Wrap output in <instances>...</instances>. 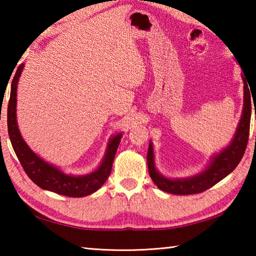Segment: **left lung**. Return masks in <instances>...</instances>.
<instances>
[{
    "instance_id": "left-lung-1",
    "label": "left lung",
    "mask_w": 256,
    "mask_h": 256,
    "mask_svg": "<svg viewBox=\"0 0 256 256\" xmlns=\"http://www.w3.org/2000/svg\"><path fill=\"white\" fill-rule=\"evenodd\" d=\"M245 76V74H244ZM242 76L244 82V105H242V116L236 128L235 136L226 148H224L219 152L212 156L209 164H206L204 170L190 177L183 178H170L159 172L154 162V151L152 142H149L148 154H146V162H148L149 174L154 183L158 186L164 192L177 194V196H188V194H198L203 190L212 188L218 182L224 180L230 172L235 170L237 164L244 156L246 146L248 141L250 133V96L252 92H250V84L246 82V79Z\"/></svg>"
}]
</instances>
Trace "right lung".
I'll list each match as a JSON object with an SVG mask.
<instances>
[{
    "label": "right lung",
    "instance_id": "add662e5",
    "mask_svg": "<svg viewBox=\"0 0 256 256\" xmlns=\"http://www.w3.org/2000/svg\"><path fill=\"white\" fill-rule=\"evenodd\" d=\"M24 64H20L16 68L14 80L11 84L10 100L8 105V138L14 146V150L18 157L21 166L24 167L26 174L34 184L40 188L50 190L60 196L70 198H82L90 196L98 190L107 180L110 174L112 162H114L116 150L118 148L123 133L112 136L107 144L106 152L99 164V166L92 172L86 175H71L60 170L53 164L45 162L40 156L36 154L26 144L21 136L20 130L16 122V88L18 82L24 71Z\"/></svg>",
    "mask_w": 256,
    "mask_h": 256
}]
</instances>
